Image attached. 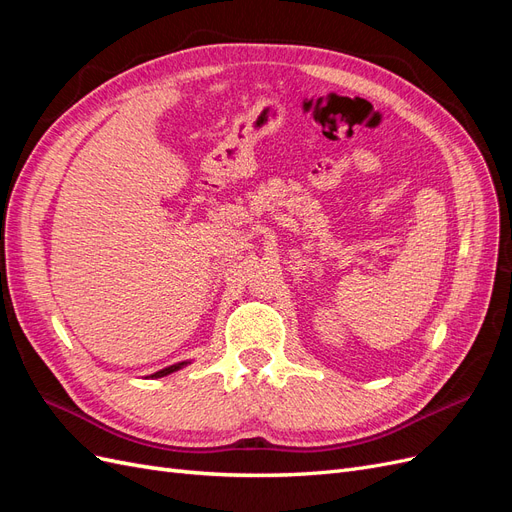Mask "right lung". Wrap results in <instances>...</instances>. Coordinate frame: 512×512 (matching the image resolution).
I'll list each match as a JSON object with an SVG mask.
<instances>
[{
	"mask_svg": "<svg viewBox=\"0 0 512 512\" xmlns=\"http://www.w3.org/2000/svg\"><path fill=\"white\" fill-rule=\"evenodd\" d=\"M185 365H188V363L181 361V363H175V365H170V367H164V369L156 371V374H151V378H162V376H168V374H173V371H177V369H181V367H185Z\"/></svg>",
	"mask_w": 512,
	"mask_h": 512,
	"instance_id": "obj_1",
	"label": "right lung"
}]
</instances>
